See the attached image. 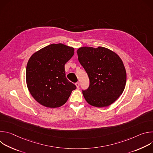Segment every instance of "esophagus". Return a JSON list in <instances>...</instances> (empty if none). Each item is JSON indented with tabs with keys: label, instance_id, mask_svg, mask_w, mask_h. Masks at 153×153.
Masks as SVG:
<instances>
[{
	"label": "esophagus",
	"instance_id": "esophagus-1",
	"mask_svg": "<svg viewBox=\"0 0 153 153\" xmlns=\"http://www.w3.org/2000/svg\"><path fill=\"white\" fill-rule=\"evenodd\" d=\"M76 87H77V88H79V86H80V83L79 82H76Z\"/></svg>",
	"mask_w": 153,
	"mask_h": 153
}]
</instances>
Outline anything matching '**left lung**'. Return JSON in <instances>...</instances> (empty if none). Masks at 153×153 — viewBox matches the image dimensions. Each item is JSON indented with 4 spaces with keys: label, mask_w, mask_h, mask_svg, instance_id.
Here are the masks:
<instances>
[{
    "label": "left lung",
    "mask_w": 153,
    "mask_h": 153,
    "mask_svg": "<svg viewBox=\"0 0 153 153\" xmlns=\"http://www.w3.org/2000/svg\"><path fill=\"white\" fill-rule=\"evenodd\" d=\"M77 53L90 79L88 89L82 90L86 102L99 108L112 104L122 94L126 85V73L121 59L101 47H81Z\"/></svg>",
    "instance_id": "obj_1"
}]
</instances>
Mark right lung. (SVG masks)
I'll return each mask as SVG.
<instances>
[{
	"mask_svg": "<svg viewBox=\"0 0 153 153\" xmlns=\"http://www.w3.org/2000/svg\"><path fill=\"white\" fill-rule=\"evenodd\" d=\"M74 49L62 43L51 44L34 53L26 70L29 91L42 105L61 106L68 100L76 86L65 76V64L74 55Z\"/></svg>",
	"mask_w": 153,
	"mask_h": 153,
	"instance_id": "1",
	"label": "right lung"
}]
</instances>
